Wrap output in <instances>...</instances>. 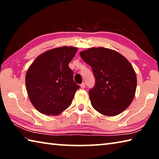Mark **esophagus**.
I'll list each match as a JSON object with an SVG mask.
<instances>
[{"instance_id":"1","label":"esophagus","mask_w":159,"mask_h":159,"mask_svg":"<svg viewBox=\"0 0 159 159\" xmlns=\"http://www.w3.org/2000/svg\"><path fill=\"white\" fill-rule=\"evenodd\" d=\"M80 88H85V83H82L81 84H80Z\"/></svg>"}]
</instances>
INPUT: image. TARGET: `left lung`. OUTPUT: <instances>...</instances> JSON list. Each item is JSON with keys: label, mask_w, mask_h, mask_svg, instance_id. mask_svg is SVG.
<instances>
[{"label": "left lung", "mask_w": 159, "mask_h": 159, "mask_svg": "<svg viewBox=\"0 0 159 159\" xmlns=\"http://www.w3.org/2000/svg\"><path fill=\"white\" fill-rule=\"evenodd\" d=\"M80 55L91 66L95 79V86L89 90L93 108L107 116L128 108L135 94L137 78L127 59L104 48H89Z\"/></svg>", "instance_id": "1"}]
</instances>
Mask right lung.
Segmentation results:
<instances>
[{
	"label": "right lung",
	"mask_w": 159,
	"mask_h": 159,
	"mask_svg": "<svg viewBox=\"0 0 159 159\" xmlns=\"http://www.w3.org/2000/svg\"><path fill=\"white\" fill-rule=\"evenodd\" d=\"M77 48L63 46L40 55L29 66L26 86L34 107L41 114L57 116L71 105L80 86L69 64Z\"/></svg>",
	"instance_id": "1"
}]
</instances>
